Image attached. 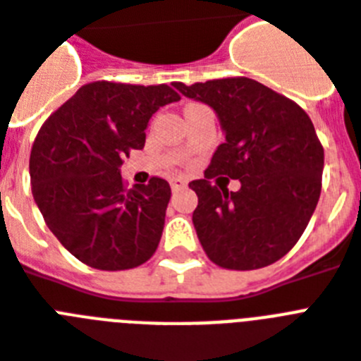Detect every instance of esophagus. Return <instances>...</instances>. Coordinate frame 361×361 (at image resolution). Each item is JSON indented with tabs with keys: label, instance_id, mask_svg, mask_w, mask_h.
<instances>
[{
	"label": "esophagus",
	"instance_id": "1",
	"mask_svg": "<svg viewBox=\"0 0 361 361\" xmlns=\"http://www.w3.org/2000/svg\"><path fill=\"white\" fill-rule=\"evenodd\" d=\"M185 185H187V181L181 180V178H174V180L170 181V187H172V191L174 192L181 191V189H183Z\"/></svg>",
	"mask_w": 361,
	"mask_h": 361
}]
</instances>
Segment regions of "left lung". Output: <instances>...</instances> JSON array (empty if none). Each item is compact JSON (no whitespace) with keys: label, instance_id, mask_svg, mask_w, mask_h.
Returning a JSON list of instances; mask_svg holds the SVG:
<instances>
[{"label":"left lung","instance_id":"obj_1","mask_svg":"<svg viewBox=\"0 0 361 361\" xmlns=\"http://www.w3.org/2000/svg\"><path fill=\"white\" fill-rule=\"evenodd\" d=\"M174 87L209 104L226 138L204 180L189 183L198 197L192 225L202 249L225 269L277 262L302 238L322 189L324 147L313 121L292 99L245 76ZM215 175L242 187L234 193L215 186Z\"/></svg>","mask_w":361,"mask_h":361}]
</instances>
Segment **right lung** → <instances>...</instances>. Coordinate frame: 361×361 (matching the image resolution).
I'll return each instance as SVG.
<instances>
[{
	"instance_id": "add662e5",
	"label": "right lung",
	"mask_w": 361,
	"mask_h": 361,
	"mask_svg": "<svg viewBox=\"0 0 361 361\" xmlns=\"http://www.w3.org/2000/svg\"><path fill=\"white\" fill-rule=\"evenodd\" d=\"M180 101L166 84H84L39 129L31 147V192L67 251L95 269L147 262L163 234L170 185L153 176L127 189L120 166L146 144L147 121Z\"/></svg>"
}]
</instances>
